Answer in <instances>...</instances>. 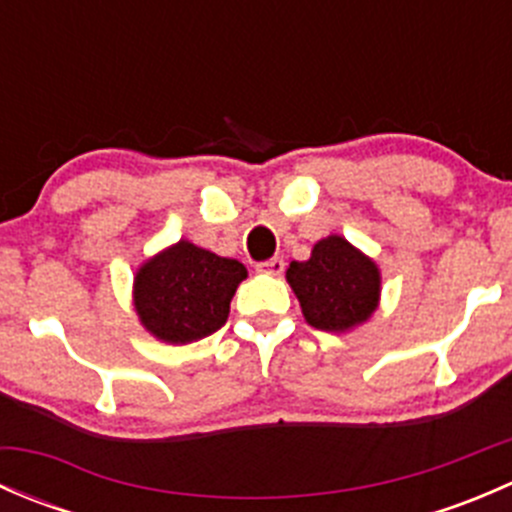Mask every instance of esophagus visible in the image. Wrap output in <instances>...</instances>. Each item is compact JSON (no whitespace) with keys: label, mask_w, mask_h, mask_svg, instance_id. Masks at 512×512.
I'll use <instances>...</instances> for the list:
<instances>
[{"label":"esophagus","mask_w":512,"mask_h":512,"mask_svg":"<svg viewBox=\"0 0 512 512\" xmlns=\"http://www.w3.org/2000/svg\"><path fill=\"white\" fill-rule=\"evenodd\" d=\"M257 272H265V275H282L285 272V260L282 257H270L265 262H257Z\"/></svg>","instance_id":"34e87169"}]
</instances>
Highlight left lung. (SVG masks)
Wrapping results in <instances>:
<instances>
[{"label": "left lung", "instance_id": "obj_1", "mask_svg": "<svg viewBox=\"0 0 512 512\" xmlns=\"http://www.w3.org/2000/svg\"><path fill=\"white\" fill-rule=\"evenodd\" d=\"M287 282L302 304L304 319L322 332L352 329L379 302V270L339 235L319 240L307 262H292Z\"/></svg>", "mask_w": 512, "mask_h": 512}]
</instances>
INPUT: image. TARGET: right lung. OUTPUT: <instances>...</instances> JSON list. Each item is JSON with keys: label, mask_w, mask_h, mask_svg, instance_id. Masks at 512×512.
Here are the masks:
<instances>
[{"label": "right lung", "mask_w": 512, "mask_h": 512, "mask_svg": "<svg viewBox=\"0 0 512 512\" xmlns=\"http://www.w3.org/2000/svg\"><path fill=\"white\" fill-rule=\"evenodd\" d=\"M245 277L242 262L180 240L138 270L136 312L163 342H195L227 322L232 294Z\"/></svg>", "instance_id": "obj_1"}]
</instances>
